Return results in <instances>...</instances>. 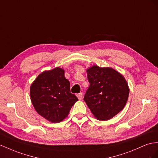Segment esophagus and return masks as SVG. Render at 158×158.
<instances>
[{"instance_id": "1", "label": "esophagus", "mask_w": 158, "mask_h": 158, "mask_svg": "<svg viewBox=\"0 0 158 158\" xmlns=\"http://www.w3.org/2000/svg\"><path fill=\"white\" fill-rule=\"evenodd\" d=\"M77 96L79 100H81L83 98V94L82 93H80V94H78L77 95Z\"/></svg>"}]
</instances>
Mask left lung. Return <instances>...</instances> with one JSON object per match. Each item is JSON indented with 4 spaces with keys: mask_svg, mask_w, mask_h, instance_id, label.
I'll return each instance as SVG.
<instances>
[{
    "mask_svg": "<svg viewBox=\"0 0 158 158\" xmlns=\"http://www.w3.org/2000/svg\"><path fill=\"white\" fill-rule=\"evenodd\" d=\"M87 75L90 85L84 101L95 118L106 121L122 111L129 94L124 77L111 67L98 65L88 68Z\"/></svg>",
    "mask_w": 158,
    "mask_h": 158,
    "instance_id": "left-lung-1",
    "label": "left lung"
}]
</instances>
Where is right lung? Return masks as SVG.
I'll return each mask as SVG.
<instances>
[{"mask_svg": "<svg viewBox=\"0 0 158 158\" xmlns=\"http://www.w3.org/2000/svg\"><path fill=\"white\" fill-rule=\"evenodd\" d=\"M32 104L38 114L52 123L65 119L78 98L70 92L63 68L42 72L30 87Z\"/></svg>", "mask_w": 158, "mask_h": 158, "instance_id": "add662e5", "label": "right lung"}]
</instances>
